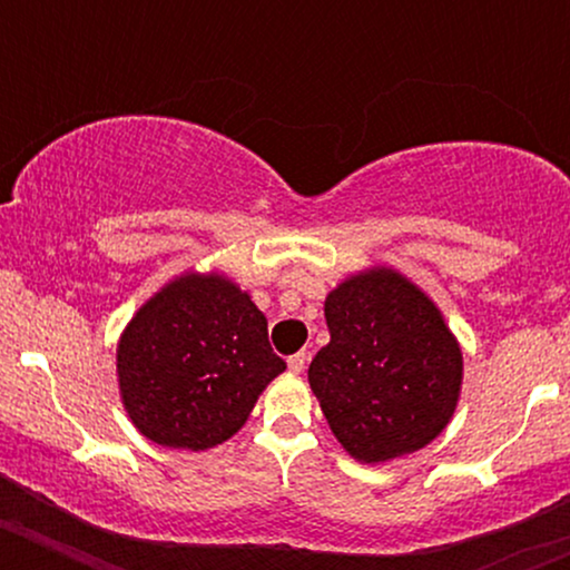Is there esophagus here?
Returning <instances> with one entry per match:
<instances>
[{
    "label": "esophagus",
    "instance_id": "1",
    "mask_svg": "<svg viewBox=\"0 0 570 570\" xmlns=\"http://www.w3.org/2000/svg\"><path fill=\"white\" fill-rule=\"evenodd\" d=\"M286 366H289V372H295V375H301L303 370H306V353H295L286 358Z\"/></svg>",
    "mask_w": 570,
    "mask_h": 570
}]
</instances>
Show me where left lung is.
<instances>
[{"mask_svg":"<svg viewBox=\"0 0 570 570\" xmlns=\"http://www.w3.org/2000/svg\"><path fill=\"white\" fill-rule=\"evenodd\" d=\"M325 320L308 383L344 452L375 465L439 439L461 400L463 350L428 292L400 269H361L327 292Z\"/></svg>","mask_w":570,"mask_h":570,"instance_id":"obj_1","label":"left lung"}]
</instances>
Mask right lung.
Here are the masks:
<instances>
[{
  "instance_id": "add662e5",
  "label": "right lung",
  "mask_w": 570,
  "mask_h": 570,
  "mask_svg": "<svg viewBox=\"0 0 570 570\" xmlns=\"http://www.w3.org/2000/svg\"><path fill=\"white\" fill-rule=\"evenodd\" d=\"M115 366L131 424L154 444L189 452L232 439L286 370L267 317L215 269H187L154 292L120 333Z\"/></svg>"
}]
</instances>
